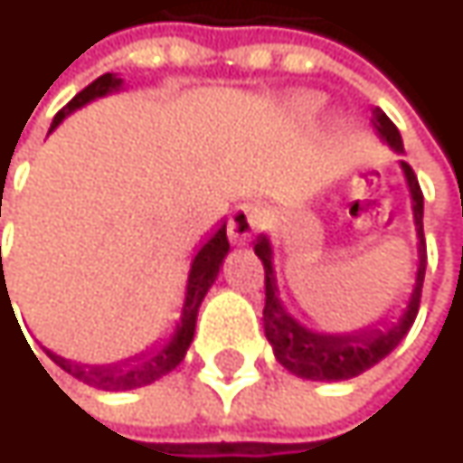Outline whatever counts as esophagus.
Listing matches in <instances>:
<instances>
[{
	"instance_id": "obj_1",
	"label": "esophagus",
	"mask_w": 463,
	"mask_h": 463,
	"mask_svg": "<svg viewBox=\"0 0 463 463\" xmlns=\"http://www.w3.org/2000/svg\"><path fill=\"white\" fill-rule=\"evenodd\" d=\"M268 214L262 206L257 203H243L238 206L231 214V222H228V235H231L232 243H246L254 232L265 225Z\"/></svg>"
}]
</instances>
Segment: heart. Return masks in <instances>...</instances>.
I'll return each instance as SVG.
<instances>
[{
  "instance_id": "obj_1",
  "label": "heart",
  "mask_w": 463,
  "mask_h": 463,
  "mask_svg": "<svg viewBox=\"0 0 463 463\" xmlns=\"http://www.w3.org/2000/svg\"><path fill=\"white\" fill-rule=\"evenodd\" d=\"M319 107H322V99H319V96H311V93H300V96L292 99V112H295L300 120L317 118Z\"/></svg>"
}]
</instances>
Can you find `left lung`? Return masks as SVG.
Listing matches in <instances>:
<instances>
[{"mask_svg": "<svg viewBox=\"0 0 463 463\" xmlns=\"http://www.w3.org/2000/svg\"><path fill=\"white\" fill-rule=\"evenodd\" d=\"M373 128L397 155L405 152L397 126L386 118L383 109H373ZM400 165H402V174H405V182H408L418 238L416 284H413V292H411L402 314L378 319V322L367 324L362 329H354V332H314V329H308V326L298 322L284 308V303L279 298L270 238L262 232L254 241V254L262 260V268H265V308H262L265 337L273 345L276 359L298 378H306V381H348V378H356L364 370L375 367L381 359H386L402 343V337L411 332V326L416 322L420 289H423V273H426L423 193L418 187L413 168L405 160H400Z\"/></svg>", "mask_w": 463, "mask_h": 463, "instance_id": "1", "label": "left lung"}]
</instances>
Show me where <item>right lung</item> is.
I'll use <instances>...</instances> for the list:
<instances>
[{
	"mask_svg": "<svg viewBox=\"0 0 463 463\" xmlns=\"http://www.w3.org/2000/svg\"><path fill=\"white\" fill-rule=\"evenodd\" d=\"M120 88H123V80L118 74H101L99 80H93L85 90H80L52 118L50 131H55L63 123V118H69L80 107H85V104H90L96 99H104L109 93H118ZM228 251H231V243H228V222H222L217 231L201 243V249L195 251V257L190 262L187 289H184V303H182V317H179V322L174 326V332L165 340L149 345L146 351H141L137 356H128L123 362H115V364H82V362L66 359V356H61V354H55L50 348H45V354L63 373H69L71 378H77V381H82V383H88L93 389H101V392H131V389L155 383L157 378L168 375L184 359V354H187V348L193 343V335H195L198 308H201L206 292L212 289L214 279L220 276V268H222Z\"/></svg>",
	"mask_w": 463,
	"mask_h": 463,
	"instance_id": "obj_1",
	"label": "right lung"
}]
</instances>
